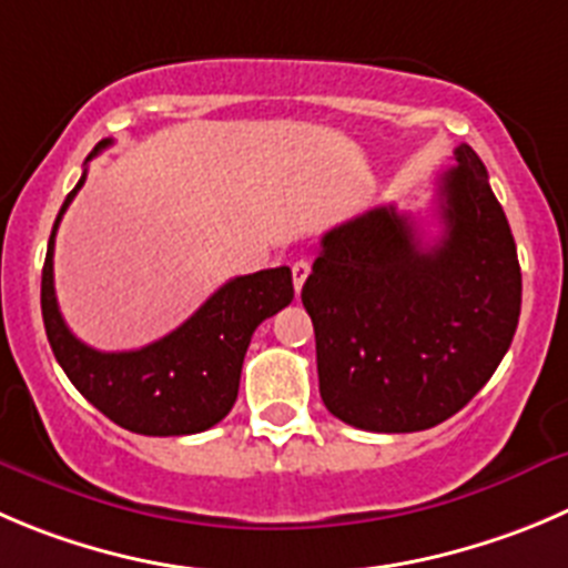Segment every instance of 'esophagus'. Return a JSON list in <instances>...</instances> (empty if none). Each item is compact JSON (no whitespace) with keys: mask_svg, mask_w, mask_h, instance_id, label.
<instances>
[{"mask_svg":"<svg viewBox=\"0 0 568 568\" xmlns=\"http://www.w3.org/2000/svg\"><path fill=\"white\" fill-rule=\"evenodd\" d=\"M312 264L306 262V258H298V262H293V284H295V293H301V287H304L306 275H310Z\"/></svg>","mask_w":568,"mask_h":568,"instance_id":"esophagus-1","label":"esophagus"}]
</instances>
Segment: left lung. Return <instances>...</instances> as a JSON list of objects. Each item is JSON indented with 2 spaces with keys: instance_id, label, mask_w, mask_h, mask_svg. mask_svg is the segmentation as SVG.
I'll use <instances>...</instances> for the list:
<instances>
[{
  "instance_id": "8db88e82",
  "label": "left lung",
  "mask_w": 568,
  "mask_h": 568,
  "mask_svg": "<svg viewBox=\"0 0 568 568\" xmlns=\"http://www.w3.org/2000/svg\"><path fill=\"white\" fill-rule=\"evenodd\" d=\"M443 236L379 206L321 240L301 290L321 398L368 432H420L460 413L499 368L521 312L516 242L468 144L440 175Z\"/></svg>"
}]
</instances>
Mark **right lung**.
Here are the masks:
<instances>
[{
  "label": "right lung",
  "instance_id": "obj_1",
  "mask_svg": "<svg viewBox=\"0 0 568 568\" xmlns=\"http://www.w3.org/2000/svg\"><path fill=\"white\" fill-rule=\"evenodd\" d=\"M111 139L100 142L105 150ZM67 194L41 270V315L58 365L102 415L136 435L172 437L206 432L231 413L253 332L293 301L290 267L236 275L166 337L136 351H97L69 332L55 298V231L74 194Z\"/></svg>",
  "mask_w": 568,
  "mask_h": 568
}]
</instances>
